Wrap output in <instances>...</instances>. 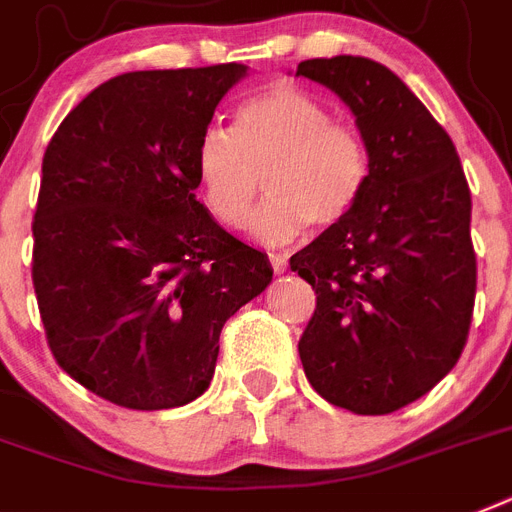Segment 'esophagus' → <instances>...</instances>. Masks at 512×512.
Here are the masks:
<instances>
[{"label":"esophagus","mask_w":512,"mask_h":512,"mask_svg":"<svg viewBox=\"0 0 512 512\" xmlns=\"http://www.w3.org/2000/svg\"><path fill=\"white\" fill-rule=\"evenodd\" d=\"M269 264H272V269L277 274H282L287 269V259L285 253H269Z\"/></svg>","instance_id":"34e87169"}]
</instances>
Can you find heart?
Returning a JSON list of instances; mask_svg holds the SVG:
<instances>
[{"label":"heart","mask_w":512,"mask_h":512,"mask_svg":"<svg viewBox=\"0 0 512 512\" xmlns=\"http://www.w3.org/2000/svg\"><path fill=\"white\" fill-rule=\"evenodd\" d=\"M371 159L356 128L332 120L316 96L272 83L240 101L232 128L209 125L196 143L201 198L219 225L240 227L266 180L251 227L269 243L295 238L311 222L335 227L361 201Z\"/></svg>","instance_id":"1"}]
</instances>
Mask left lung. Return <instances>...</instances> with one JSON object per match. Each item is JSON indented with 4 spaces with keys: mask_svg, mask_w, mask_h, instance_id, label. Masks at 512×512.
Masks as SVG:
<instances>
[{
    "mask_svg": "<svg viewBox=\"0 0 512 512\" xmlns=\"http://www.w3.org/2000/svg\"><path fill=\"white\" fill-rule=\"evenodd\" d=\"M298 75L348 104L371 159L356 209L290 256L316 293L298 353L327 403L384 416L426 395L466 348L471 190L450 135L392 70L340 54L306 59Z\"/></svg>",
    "mask_w": 512,
    "mask_h": 512,
    "instance_id": "left-lung-1",
    "label": "left lung"
}]
</instances>
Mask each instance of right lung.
Instances as JSON below:
<instances>
[{"mask_svg": "<svg viewBox=\"0 0 512 512\" xmlns=\"http://www.w3.org/2000/svg\"><path fill=\"white\" fill-rule=\"evenodd\" d=\"M246 67L141 70L67 114L41 164L33 290L59 369L133 411L196 400L272 266L196 201V143Z\"/></svg>", "mask_w": 512, "mask_h": 512, "instance_id": "obj_1", "label": "right lung"}]
</instances>
